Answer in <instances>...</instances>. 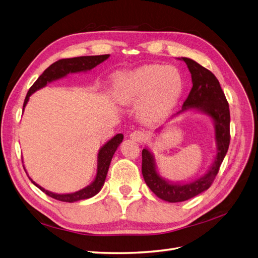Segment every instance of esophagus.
Returning a JSON list of instances; mask_svg holds the SVG:
<instances>
[{"mask_svg":"<svg viewBox=\"0 0 258 258\" xmlns=\"http://www.w3.org/2000/svg\"><path fill=\"white\" fill-rule=\"evenodd\" d=\"M130 138L134 140V141H137V142H144L147 136L144 131H141V130H136L132 132V134L130 135Z\"/></svg>","mask_w":258,"mask_h":258,"instance_id":"obj_1","label":"esophagus"}]
</instances>
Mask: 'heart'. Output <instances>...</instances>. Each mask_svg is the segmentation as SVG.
<instances>
[{"instance_id":"1","label":"heart","mask_w":258,"mask_h":258,"mask_svg":"<svg viewBox=\"0 0 258 258\" xmlns=\"http://www.w3.org/2000/svg\"><path fill=\"white\" fill-rule=\"evenodd\" d=\"M184 91V80L175 67L145 64L118 73L114 96L121 104L139 102V113L145 120H157L167 115Z\"/></svg>"}]
</instances>
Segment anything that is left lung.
<instances>
[{
	"instance_id": "left-lung-1",
	"label": "left lung",
	"mask_w": 258,
	"mask_h": 258,
	"mask_svg": "<svg viewBox=\"0 0 258 258\" xmlns=\"http://www.w3.org/2000/svg\"><path fill=\"white\" fill-rule=\"evenodd\" d=\"M191 74L192 87L183 103L182 113L187 108H198L212 117L215 122L217 154L208 173L188 184H170L156 171L152 154L146 148L142 151V174L146 185L158 198L169 202L188 200L210 188L228 151L230 142V112L227 99L215 75L188 58H182ZM177 113V114H178Z\"/></svg>"
}]
</instances>
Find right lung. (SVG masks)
Masks as SVG:
<instances>
[{"instance_id":"1","label":"right lung","mask_w":258,"mask_h":258,"mask_svg":"<svg viewBox=\"0 0 258 258\" xmlns=\"http://www.w3.org/2000/svg\"><path fill=\"white\" fill-rule=\"evenodd\" d=\"M108 57H110V54H100V56H83V57L60 59L56 62H53L51 66H49L45 70L43 74L35 81V83L31 86L27 93L25 102H23V107L26 106L29 97L37 89L44 87L47 83L61 79V77L66 76L69 73L82 72V71H87V70H91L95 67H97L99 63H101V62L106 60ZM122 139H123V136L121 134L116 135L102 148H101L98 154V172H97L96 179L89 186L85 187V188L82 190H79L73 194H66V195L53 194L48 190H45L43 187L35 184L32 179H31V181H32V183L35 186H37L42 191H44L46 195H47V196L53 199H57L59 201L74 202V201H79L83 199H88L92 196H95V195L98 194L100 189L102 188L106 174H107L108 167H110L111 160L113 158V155L117 150V147H118V145L121 143Z\"/></svg>"}]
</instances>
